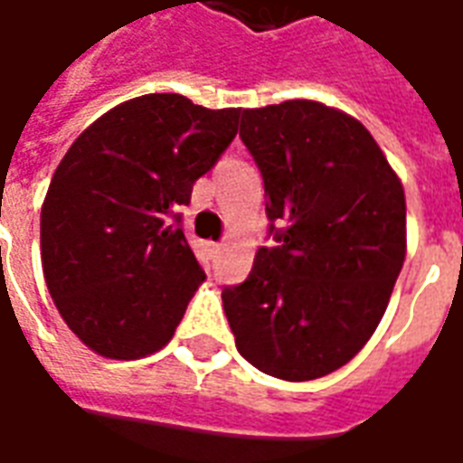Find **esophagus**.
Wrapping results in <instances>:
<instances>
[{
  "instance_id": "obj_1",
  "label": "esophagus",
  "mask_w": 463,
  "mask_h": 463,
  "mask_svg": "<svg viewBox=\"0 0 463 463\" xmlns=\"http://www.w3.org/2000/svg\"><path fill=\"white\" fill-rule=\"evenodd\" d=\"M222 248H225V242H213V245H211L213 252H221Z\"/></svg>"
}]
</instances>
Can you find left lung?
Masks as SVG:
<instances>
[{"instance_id":"1","label":"left lung","mask_w":463,"mask_h":463,"mask_svg":"<svg viewBox=\"0 0 463 463\" xmlns=\"http://www.w3.org/2000/svg\"><path fill=\"white\" fill-rule=\"evenodd\" d=\"M241 138L265 181L275 245L222 290L235 347L270 377H325L387 310L407 252L404 188L372 133L317 101L245 109Z\"/></svg>"}]
</instances>
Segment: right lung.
I'll use <instances>...</instances> for the list:
<instances>
[{
    "label": "right lung",
    "mask_w": 463,
    "mask_h": 463,
    "mask_svg": "<svg viewBox=\"0 0 463 463\" xmlns=\"http://www.w3.org/2000/svg\"><path fill=\"white\" fill-rule=\"evenodd\" d=\"M241 109L146 94L86 128L42 205V268L86 347L141 359L168 345L205 280L181 228L193 183L238 133Z\"/></svg>",
    "instance_id": "right-lung-1"
}]
</instances>
